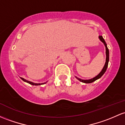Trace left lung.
<instances>
[{"label": "left lung", "mask_w": 125, "mask_h": 125, "mask_svg": "<svg viewBox=\"0 0 125 125\" xmlns=\"http://www.w3.org/2000/svg\"><path fill=\"white\" fill-rule=\"evenodd\" d=\"M98 38H99V39L100 40L101 42H103V44H104V46L105 47V54H106V59H105V65H104V66L103 69L101 70L100 73L98 74V75H97L95 77L92 78V79H87V80H83V79H80V78H77L76 76H75V77L77 78V79L79 81L82 82V83H93V82H94L95 81L97 80V79L100 78L101 76L103 75V74L105 73V72L106 71V70H107V68L108 63H109V49H108L107 46L106 42H105V40H104V38H103V37L101 36V35H100V36L98 37Z\"/></svg>", "instance_id": "1"}]
</instances>
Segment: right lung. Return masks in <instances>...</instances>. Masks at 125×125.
Returning <instances> with one entry per match:
<instances>
[{
    "mask_svg": "<svg viewBox=\"0 0 125 125\" xmlns=\"http://www.w3.org/2000/svg\"><path fill=\"white\" fill-rule=\"evenodd\" d=\"M21 79L22 81H24V82H25V83H30V84L32 85H40L44 84V83H47V82H46V83H32V82H31V81H29L26 80V79H25L24 78H21Z\"/></svg>",
    "mask_w": 125,
    "mask_h": 125,
    "instance_id": "add662e5",
    "label": "right lung"
}]
</instances>
